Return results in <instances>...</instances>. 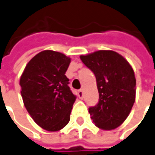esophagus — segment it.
Wrapping results in <instances>:
<instances>
[{"label":"esophagus","instance_id":"esophagus-1","mask_svg":"<svg viewBox=\"0 0 155 155\" xmlns=\"http://www.w3.org/2000/svg\"><path fill=\"white\" fill-rule=\"evenodd\" d=\"M78 96H79V97L81 99L83 98V90L82 89H80L79 91H78Z\"/></svg>","mask_w":155,"mask_h":155}]
</instances>
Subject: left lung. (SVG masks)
<instances>
[{"instance_id":"8db88e82","label":"left lung","mask_w":155,"mask_h":155,"mask_svg":"<svg viewBox=\"0 0 155 155\" xmlns=\"http://www.w3.org/2000/svg\"><path fill=\"white\" fill-rule=\"evenodd\" d=\"M83 64L95 74L99 100L89 108L96 126L112 130L120 126L129 115L135 103L134 71L121 55L101 50L81 56Z\"/></svg>"}]
</instances>
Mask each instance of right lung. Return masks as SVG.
Returning a JSON list of instances; mask_svg holds the SVG:
<instances>
[{"label":"right lung","instance_id":"add662e5","mask_svg":"<svg viewBox=\"0 0 155 155\" xmlns=\"http://www.w3.org/2000/svg\"><path fill=\"white\" fill-rule=\"evenodd\" d=\"M69 64V57L46 50L29 61L20 78L25 108L38 126L49 131L61 130L70 120L76 96L65 75Z\"/></svg>","mask_w":155,"mask_h":155}]
</instances>
